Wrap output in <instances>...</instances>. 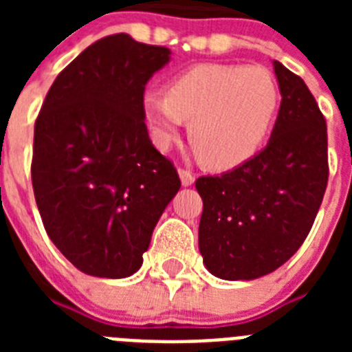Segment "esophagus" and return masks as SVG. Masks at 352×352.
Wrapping results in <instances>:
<instances>
[{"instance_id":"esophagus-1","label":"esophagus","mask_w":352,"mask_h":352,"mask_svg":"<svg viewBox=\"0 0 352 352\" xmlns=\"http://www.w3.org/2000/svg\"><path fill=\"white\" fill-rule=\"evenodd\" d=\"M178 174H179V179H182V185H183V186H190V185H194L195 178H194V174H192L190 170L179 169V170H178Z\"/></svg>"}]
</instances>
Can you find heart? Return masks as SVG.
<instances>
[{"label":"heart","mask_w":352,"mask_h":352,"mask_svg":"<svg viewBox=\"0 0 352 352\" xmlns=\"http://www.w3.org/2000/svg\"><path fill=\"white\" fill-rule=\"evenodd\" d=\"M278 104V86L266 68L199 65L170 80L166 96L144 93L142 114L158 149L169 148L188 121L199 162L211 170H229L256 157Z\"/></svg>","instance_id":"1"}]
</instances>
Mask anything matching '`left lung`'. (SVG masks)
Here are the masks:
<instances>
[{
    "label": "left lung",
    "mask_w": 352,
    "mask_h": 352,
    "mask_svg": "<svg viewBox=\"0 0 352 352\" xmlns=\"http://www.w3.org/2000/svg\"><path fill=\"white\" fill-rule=\"evenodd\" d=\"M280 109L259 155L195 182L203 199L199 250L211 275L254 280L296 254L328 183L326 121L303 79L273 61Z\"/></svg>",
    "instance_id": "1"
}]
</instances>
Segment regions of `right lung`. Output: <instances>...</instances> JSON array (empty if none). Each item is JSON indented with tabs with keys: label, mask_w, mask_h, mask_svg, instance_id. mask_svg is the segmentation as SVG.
Here are the masks:
<instances>
[{
	"label": "right lung",
	"mask_w": 352,
	"mask_h": 352,
	"mask_svg": "<svg viewBox=\"0 0 352 352\" xmlns=\"http://www.w3.org/2000/svg\"><path fill=\"white\" fill-rule=\"evenodd\" d=\"M169 61L167 47L105 36L56 77L36 118V206L52 243L86 275L138 272L182 186L142 114L146 82Z\"/></svg>",
	"instance_id": "right-lung-1"
}]
</instances>
